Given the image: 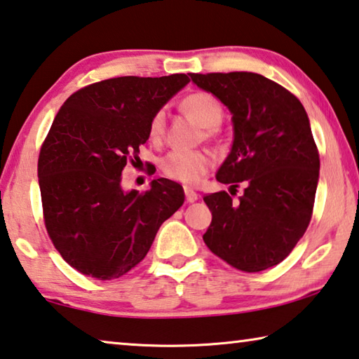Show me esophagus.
<instances>
[{
  "mask_svg": "<svg viewBox=\"0 0 359 359\" xmlns=\"http://www.w3.org/2000/svg\"><path fill=\"white\" fill-rule=\"evenodd\" d=\"M185 198H187V203H195L198 200V193L195 190L189 189V187H185Z\"/></svg>",
  "mask_w": 359,
  "mask_h": 359,
  "instance_id": "34e87169",
  "label": "esophagus"
}]
</instances>
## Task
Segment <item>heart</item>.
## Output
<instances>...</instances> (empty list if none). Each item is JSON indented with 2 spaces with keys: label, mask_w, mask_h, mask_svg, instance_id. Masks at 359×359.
<instances>
[{
  "label": "heart",
  "mask_w": 359,
  "mask_h": 359,
  "mask_svg": "<svg viewBox=\"0 0 359 359\" xmlns=\"http://www.w3.org/2000/svg\"><path fill=\"white\" fill-rule=\"evenodd\" d=\"M180 110L193 119L198 126L204 129V135L210 137L217 133L224 121V105L209 93H193L180 102ZM151 140H161L166 130V116L159 110L150 121ZM212 166L210 156L206 151H182L172 150L161 159V170L169 179L179 180L182 184H196L200 182Z\"/></svg>",
  "instance_id": "heart-1"
}]
</instances>
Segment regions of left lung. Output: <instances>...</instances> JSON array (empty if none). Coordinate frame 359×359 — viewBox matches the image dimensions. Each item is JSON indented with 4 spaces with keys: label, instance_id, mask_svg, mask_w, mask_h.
<instances>
[{
    "label": "left lung",
    "instance_id": "left-lung-1",
    "mask_svg": "<svg viewBox=\"0 0 359 359\" xmlns=\"http://www.w3.org/2000/svg\"><path fill=\"white\" fill-rule=\"evenodd\" d=\"M191 81L229 108L230 155L217 170L220 184L246 189L238 201L226 191L204 196L212 212L206 246L236 270L270 269L291 254L309 226L320 153L309 116L294 94L251 72L190 73Z\"/></svg>",
    "mask_w": 359,
    "mask_h": 359
}]
</instances>
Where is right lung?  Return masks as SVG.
<instances>
[{"label": "right lung", "mask_w": 359, "mask_h": 359, "mask_svg": "<svg viewBox=\"0 0 359 359\" xmlns=\"http://www.w3.org/2000/svg\"><path fill=\"white\" fill-rule=\"evenodd\" d=\"M189 81L184 73L104 79L72 94L57 113L38 158L44 225L83 275L100 281L126 275L184 204L177 182L161 177L147 191H124L121 172L140 159L153 115Z\"/></svg>", "instance_id": "add662e5"}]
</instances>
